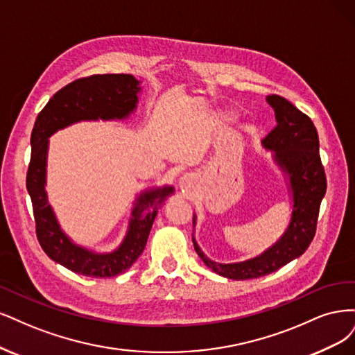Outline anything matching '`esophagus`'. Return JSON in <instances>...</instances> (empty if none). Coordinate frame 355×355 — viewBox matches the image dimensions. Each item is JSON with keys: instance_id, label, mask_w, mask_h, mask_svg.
Wrapping results in <instances>:
<instances>
[{"instance_id": "1", "label": "esophagus", "mask_w": 355, "mask_h": 355, "mask_svg": "<svg viewBox=\"0 0 355 355\" xmlns=\"http://www.w3.org/2000/svg\"><path fill=\"white\" fill-rule=\"evenodd\" d=\"M178 187L181 190L182 194H186V196H190L198 189V178L194 174H184L180 181H178Z\"/></svg>"}]
</instances>
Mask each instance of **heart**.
I'll return each mask as SVG.
<instances>
[{
    "mask_svg": "<svg viewBox=\"0 0 355 355\" xmlns=\"http://www.w3.org/2000/svg\"><path fill=\"white\" fill-rule=\"evenodd\" d=\"M220 118H221L223 122H232V121H234L236 115L233 112H224V113H221Z\"/></svg>",
    "mask_w": 355,
    "mask_h": 355,
    "instance_id": "b5f03b06",
    "label": "heart"
}]
</instances>
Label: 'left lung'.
Masks as SVG:
<instances>
[{"label":"left lung","instance_id":"obj_1","mask_svg":"<svg viewBox=\"0 0 355 355\" xmlns=\"http://www.w3.org/2000/svg\"><path fill=\"white\" fill-rule=\"evenodd\" d=\"M277 127L261 141L272 152V161L282 169L292 199L289 225L276 243L261 255L242 262L223 264L203 254L193 234V245L205 266L223 277L248 280L267 276L300 258L313 242L320 203L326 194V175L318 153V135L313 121L280 96H267ZM196 225V214L193 215Z\"/></svg>","mask_w":355,"mask_h":355}]
</instances>
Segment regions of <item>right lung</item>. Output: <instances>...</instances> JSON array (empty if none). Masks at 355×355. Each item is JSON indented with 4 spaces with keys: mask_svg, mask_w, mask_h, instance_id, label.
I'll use <instances>...</instances> for the list:
<instances>
[{
    "mask_svg": "<svg viewBox=\"0 0 355 355\" xmlns=\"http://www.w3.org/2000/svg\"><path fill=\"white\" fill-rule=\"evenodd\" d=\"M140 81L127 73L93 75L67 84L50 98L31 134V164L26 189L32 200L37 237L44 252L57 264L87 277H113L127 271L141 255L157 211L174 194L173 186L150 187L135 198L128 228L121 245L112 252H94L75 243L57 221L49 203V139L59 130L83 121H122L135 112Z\"/></svg>",
    "mask_w": 355,
    "mask_h": 355,
    "instance_id": "right-lung-1",
    "label": "right lung"
}]
</instances>
